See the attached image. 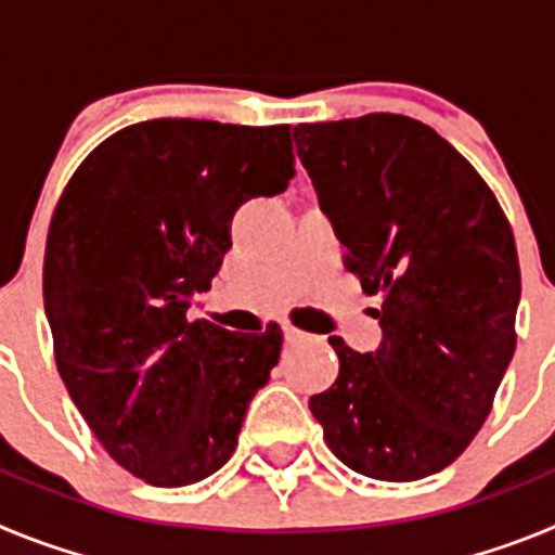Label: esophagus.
<instances>
[{
  "instance_id": "esophagus-1",
  "label": "esophagus",
  "mask_w": 555,
  "mask_h": 555,
  "mask_svg": "<svg viewBox=\"0 0 555 555\" xmlns=\"http://www.w3.org/2000/svg\"><path fill=\"white\" fill-rule=\"evenodd\" d=\"M283 333H286V341H292V345H300V341H308V338H311V333L300 331V327L294 325H283Z\"/></svg>"
}]
</instances>
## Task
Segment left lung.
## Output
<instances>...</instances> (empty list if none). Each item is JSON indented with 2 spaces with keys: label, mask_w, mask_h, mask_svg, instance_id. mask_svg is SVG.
Masks as SVG:
<instances>
[{
  "label": "left lung",
  "mask_w": 555,
  "mask_h": 555,
  "mask_svg": "<svg viewBox=\"0 0 555 555\" xmlns=\"http://www.w3.org/2000/svg\"><path fill=\"white\" fill-rule=\"evenodd\" d=\"M345 267L380 294L375 352L333 336L336 384L311 414L366 478L420 480L453 464L492 411L517 347L519 261L506 214L455 146L397 113L294 127Z\"/></svg>",
  "instance_id": "left-lung-1"
}]
</instances>
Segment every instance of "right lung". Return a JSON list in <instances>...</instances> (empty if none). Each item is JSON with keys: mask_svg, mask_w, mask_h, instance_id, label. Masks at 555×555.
I'll return each mask as SVG.
<instances>
[{"mask_svg": "<svg viewBox=\"0 0 555 555\" xmlns=\"http://www.w3.org/2000/svg\"><path fill=\"white\" fill-rule=\"evenodd\" d=\"M294 178L292 127L152 119L102 141L57 199L43 255L55 364L88 428L152 487H189L238 444L281 327L189 322L249 197Z\"/></svg>", "mask_w": 555, "mask_h": 555, "instance_id": "add662e5", "label": "right lung"}]
</instances>
